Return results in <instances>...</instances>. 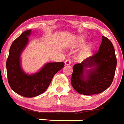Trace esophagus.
Returning a JSON list of instances; mask_svg holds the SVG:
<instances>
[{"instance_id": "34e87169", "label": "esophagus", "mask_w": 124, "mask_h": 124, "mask_svg": "<svg viewBox=\"0 0 124 124\" xmlns=\"http://www.w3.org/2000/svg\"><path fill=\"white\" fill-rule=\"evenodd\" d=\"M71 63V61H70V59H67L65 61V65H69Z\"/></svg>"}]
</instances>
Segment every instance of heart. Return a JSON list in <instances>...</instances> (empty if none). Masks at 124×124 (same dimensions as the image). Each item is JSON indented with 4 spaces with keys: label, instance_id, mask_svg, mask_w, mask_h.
Listing matches in <instances>:
<instances>
[{
    "label": "heart",
    "instance_id": "1",
    "mask_svg": "<svg viewBox=\"0 0 124 124\" xmlns=\"http://www.w3.org/2000/svg\"><path fill=\"white\" fill-rule=\"evenodd\" d=\"M85 43V38L83 36H80L77 38L76 39L73 40V42L71 43L70 46L72 48H76L78 47L82 46ZM92 48V45H90L89 46H84L82 49L81 50L79 53H78V57L79 59H84L86 58L87 57L89 53L91 51V50Z\"/></svg>",
    "mask_w": 124,
    "mask_h": 124
}]
</instances>
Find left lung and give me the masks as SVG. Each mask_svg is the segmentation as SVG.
<instances>
[{
	"instance_id": "left-lung-1",
	"label": "left lung",
	"mask_w": 124,
	"mask_h": 124,
	"mask_svg": "<svg viewBox=\"0 0 124 124\" xmlns=\"http://www.w3.org/2000/svg\"><path fill=\"white\" fill-rule=\"evenodd\" d=\"M98 51L81 63L73 66L71 83L81 94H99L112 84L115 74L117 59L113 44L102 36Z\"/></svg>"
}]
</instances>
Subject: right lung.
<instances>
[{
	"label": "right lung",
	"mask_w": 124,
	"mask_h": 124,
	"mask_svg": "<svg viewBox=\"0 0 124 124\" xmlns=\"http://www.w3.org/2000/svg\"><path fill=\"white\" fill-rule=\"evenodd\" d=\"M31 30L25 31L10 47L6 62L8 82L14 92L22 96L34 97L48 88L53 77L65 65L63 62H49L37 73L28 74L21 67L20 55L29 42Z\"/></svg>",
	"instance_id": "1"
}]
</instances>
